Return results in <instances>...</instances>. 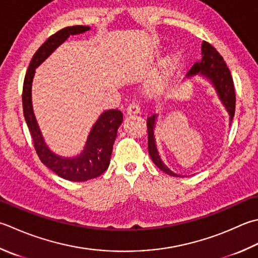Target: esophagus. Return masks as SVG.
I'll return each mask as SVG.
<instances>
[{
	"instance_id": "1",
	"label": "esophagus",
	"mask_w": 258,
	"mask_h": 258,
	"mask_svg": "<svg viewBox=\"0 0 258 258\" xmlns=\"http://www.w3.org/2000/svg\"><path fill=\"white\" fill-rule=\"evenodd\" d=\"M126 112H127V115H138L140 113V106L136 103L132 102L128 105L127 110H126Z\"/></svg>"
}]
</instances>
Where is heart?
Instances as JSON below:
<instances>
[{"label":"heart","instance_id":"heart-1","mask_svg":"<svg viewBox=\"0 0 258 258\" xmlns=\"http://www.w3.org/2000/svg\"><path fill=\"white\" fill-rule=\"evenodd\" d=\"M178 60H179V54L176 52L171 53L165 58V60L162 63V67L160 69V72H158V74L154 75L153 77L149 80L148 90L150 93L154 94V93L160 92V90L162 89L164 82L168 79L169 76L172 74L176 63H178Z\"/></svg>","mask_w":258,"mask_h":258}]
</instances>
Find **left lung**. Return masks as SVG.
Returning <instances> with one entry per match:
<instances>
[{
	"label": "left lung",
	"mask_w": 258,
	"mask_h": 258,
	"mask_svg": "<svg viewBox=\"0 0 258 258\" xmlns=\"http://www.w3.org/2000/svg\"><path fill=\"white\" fill-rule=\"evenodd\" d=\"M201 55H203V58H201L200 61L196 62L192 66V68L186 74V78H191L192 76L199 74L207 80H209L211 85L214 86L220 102L223 103L227 112H228L231 123L235 115L236 95L234 82L233 78H231L229 69L227 67L225 60L221 57L220 53L208 42H203V45H201ZM156 118H158L156 114L150 116V117H148V123H146V125H148V149L151 159H152L154 164L166 174L180 176L179 174L172 172L160 158L154 139V125Z\"/></svg>",
	"instance_id": "obj_1"
}]
</instances>
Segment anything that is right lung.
Returning <instances> with one entry per match:
<instances>
[{"instance_id":"1","label":"right lung","mask_w":258,"mask_h":258,"mask_svg":"<svg viewBox=\"0 0 258 258\" xmlns=\"http://www.w3.org/2000/svg\"><path fill=\"white\" fill-rule=\"evenodd\" d=\"M90 28L86 25H74L59 30L58 32L48 38L31 59L28 72L25 74L22 92L23 115L25 122L31 133L33 145L41 162L61 178L82 182L97 178L107 170L112 155L113 145L119 125L123 122V114L118 109L105 110L92 127L86 141L83 152L74 158H62L54 154L50 150L44 140L35 119L32 108L31 88L35 73L39 67L60 44L69 38V35L79 34L88 31Z\"/></svg>"}]
</instances>
